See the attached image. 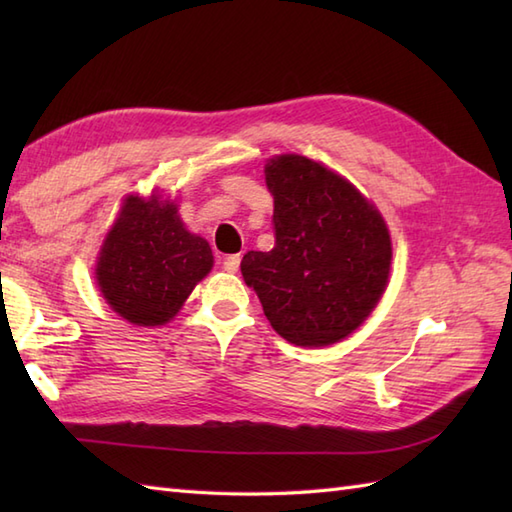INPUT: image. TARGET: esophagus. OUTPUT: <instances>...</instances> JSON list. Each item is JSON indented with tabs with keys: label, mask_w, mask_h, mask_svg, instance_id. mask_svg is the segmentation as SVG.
I'll use <instances>...</instances> for the list:
<instances>
[{
	"label": "esophagus",
	"mask_w": 512,
	"mask_h": 512,
	"mask_svg": "<svg viewBox=\"0 0 512 512\" xmlns=\"http://www.w3.org/2000/svg\"><path fill=\"white\" fill-rule=\"evenodd\" d=\"M239 262H242V257H239V255H226L222 259V268L226 270V273H237Z\"/></svg>",
	"instance_id": "1"
}]
</instances>
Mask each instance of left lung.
I'll return each mask as SVG.
<instances>
[{
    "label": "left lung",
    "mask_w": 512,
    "mask_h": 512,
    "mask_svg": "<svg viewBox=\"0 0 512 512\" xmlns=\"http://www.w3.org/2000/svg\"><path fill=\"white\" fill-rule=\"evenodd\" d=\"M264 173L275 198V246L244 255L246 286L286 341L339 343L372 314L387 288V224L352 182L317 160L275 156Z\"/></svg>",
    "instance_id": "obj_1"
}]
</instances>
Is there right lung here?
<instances>
[{
  "mask_svg": "<svg viewBox=\"0 0 512 512\" xmlns=\"http://www.w3.org/2000/svg\"><path fill=\"white\" fill-rule=\"evenodd\" d=\"M211 268L209 242L187 231L176 202L127 195L103 239L96 284L118 317L154 328L176 317Z\"/></svg>",
  "mask_w": 512,
  "mask_h": 512,
  "instance_id": "add662e5",
  "label": "right lung"
}]
</instances>
